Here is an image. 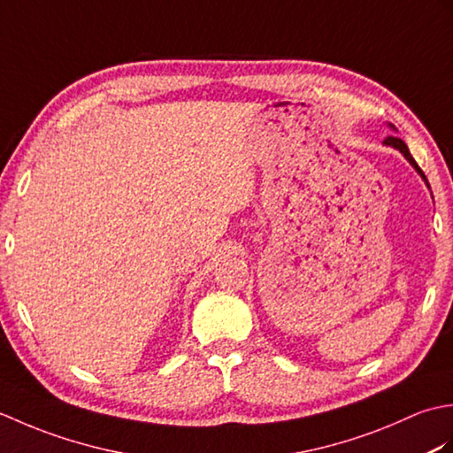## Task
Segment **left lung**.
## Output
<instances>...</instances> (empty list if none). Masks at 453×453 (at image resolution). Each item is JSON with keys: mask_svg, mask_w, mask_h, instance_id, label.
<instances>
[{"mask_svg": "<svg viewBox=\"0 0 453 453\" xmlns=\"http://www.w3.org/2000/svg\"><path fill=\"white\" fill-rule=\"evenodd\" d=\"M389 127H391V124H389ZM393 130H395V127H391ZM383 143H386V146H389V148H395V150H399L401 153H403V156H405V159L411 163V165L412 167H415V171L418 173V175L422 177V180H425L426 182V187L430 188V185H428V179L425 177V173H422V169L417 165V161L415 159H412V156H411V151H409V148H407V143L405 142H403V140H399V138H395V136H389V138H386V140H383Z\"/></svg>", "mask_w": 453, "mask_h": 453, "instance_id": "8db88e82", "label": "left lung"}]
</instances>
